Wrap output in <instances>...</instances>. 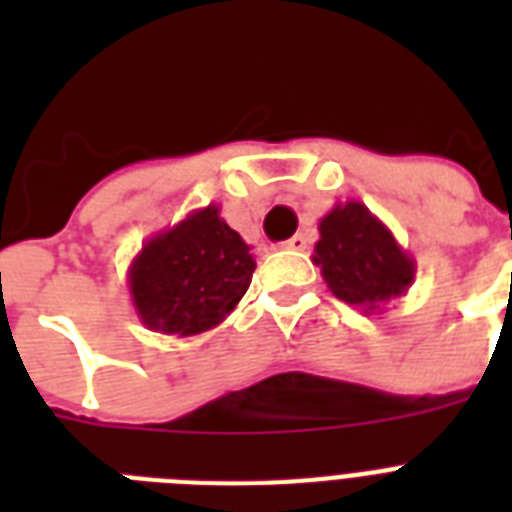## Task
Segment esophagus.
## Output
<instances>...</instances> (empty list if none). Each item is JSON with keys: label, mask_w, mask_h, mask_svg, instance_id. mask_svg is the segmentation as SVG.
<instances>
[{"label": "esophagus", "mask_w": 512, "mask_h": 512, "mask_svg": "<svg viewBox=\"0 0 512 512\" xmlns=\"http://www.w3.org/2000/svg\"><path fill=\"white\" fill-rule=\"evenodd\" d=\"M284 247H287V249H297V252H303V249L308 247V239H305L303 233H295L292 239L284 241Z\"/></svg>", "instance_id": "obj_1"}]
</instances>
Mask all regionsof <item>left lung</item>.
Listing matches in <instances>:
<instances>
[{
    "label": "left lung",
    "mask_w": 512,
    "mask_h": 512,
    "mask_svg": "<svg viewBox=\"0 0 512 512\" xmlns=\"http://www.w3.org/2000/svg\"><path fill=\"white\" fill-rule=\"evenodd\" d=\"M319 233L313 263L342 303L380 313L414 284V257L361 201L335 204L321 217Z\"/></svg>",
    "instance_id": "8db88e82"
}]
</instances>
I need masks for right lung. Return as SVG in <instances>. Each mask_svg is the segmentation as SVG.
<instances>
[{"mask_svg": "<svg viewBox=\"0 0 512 512\" xmlns=\"http://www.w3.org/2000/svg\"><path fill=\"white\" fill-rule=\"evenodd\" d=\"M252 273L249 244L220 217V207L209 204L143 244L127 287L143 327L191 337L217 327L239 305Z\"/></svg>", "mask_w": 512, "mask_h": 512, "instance_id": "add662e5", "label": "right lung"}]
</instances>
